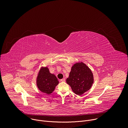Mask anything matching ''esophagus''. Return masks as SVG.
Returning a JSON list of instances; mask_svg holds the SVG:
<instances>
[{"label": "esophagus", "mask_w": 128, "mask_h": 128, "mask_svg": "<svg viewBox=\"0 0 128 128\" xmlns=\"http://www.w3.org/2000/svg\"><path fill=\"white\" fill-rule=\"evenodd\" d=\"M60 80H61V82H64L65 81V78H62V79H61Z\"/></svg>", "instance_id": "34e87169"}]
</instances>
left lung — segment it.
<instances>
[{
  "instance_id": "obj_1",
  "label": "left lung",
  "mask_w": 128,
  "mask_h": 128,
  "mask_svg": "<svg viewBox=\"0 0 128 128\" xmlns=\"http://www.w3.org/2000/svg\"><path fill=\"white\" fill-rule=\"evenodd\" d=\"M94 76L90 69L84 62H78L73 65L66 82L73 92L80 96L88 90L94 82Z\"/></svg>"
}]
</instances>
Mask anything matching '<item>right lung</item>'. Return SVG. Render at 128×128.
Instances as JSON below:
<instances>
[{
    "label": "right lung",
    "instance_id": "1",
    "mask_svg": "<svg viewBox=\"0 0 128 128\" xmlns=\"http://www.w3.org/2000/svg\"><path fill=\"white\" fill-rule=\"evenodd\" d=\"M36 82L42 92L50 95L52 93L59 82L56 76L50 72L47 66H42L38 72Z\"/></svg>",
    "mask_w": 128,
    "mask_h": 128
}]
</instances>
